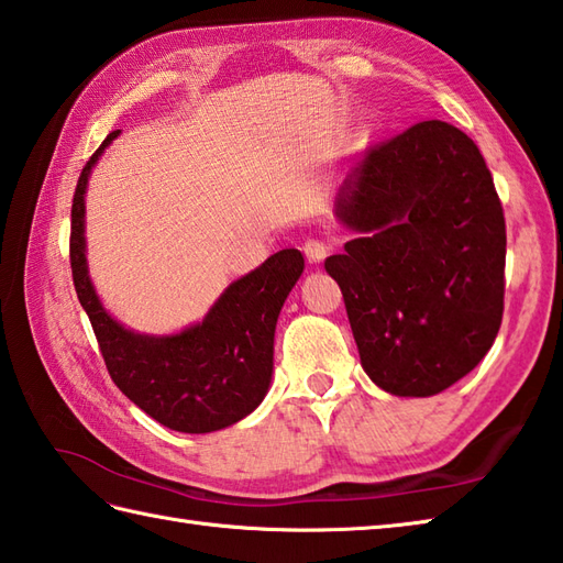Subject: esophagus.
Returning a JSON list of instances; mask_svg holds the SVG:
<instances>
[{
	"label": "esophagus",
	"mask_w": 563,
	"mask_h": 563,
	"mask_svg": "<svg viewBox=\"0 0 563 563\" xmlns=\"http://www.w3.org/2000/svg\"><path fill=\"white\" fill-rule=\"evenodd\" d=\"M302 251L309 263H321L329 256V244L324 239H317V236H309L307 242L302 244Z\"/></svg>",
	"instance_id": "34e87169"
}]
</instances>
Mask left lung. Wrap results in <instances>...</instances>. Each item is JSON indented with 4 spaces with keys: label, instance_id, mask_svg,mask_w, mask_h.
<instances>
[{
    "label": "left lung",
    "instance_id": "obj_1",
    "mask_svg": "<svg viewBox=\"0 0 563 563\" xmlns=\"http://www.w3.org/2000/svg\"><path fill=\"white\" fill-rule=\"evenodd\" d=\"M339 220L357 232L324 268L369 379L433 397L492 349L506 292V218L479 147L445 121L416 123L365 152Z\"/></svg>",
    "mask_w": 563,
    "mask_h": 563
}]
</instances>
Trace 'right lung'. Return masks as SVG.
I'll return each mask as SVG.
<instances>
[{
    "label": "right lung",
    "instance_id": "add662e5",
    "mask_svg": "<svg viewBox=\"0 0 563 563\" xmlns=\"http://www.w3.org/2000/svg\"><path fill=\"white\" fill-rule=\"evenodd\" d=\"M121 130L84 164L71 198L69 266L115 387L154 421L181 433H212L242 421L266 397L273 373V336L285 297L302 275L305 258L283 249L234 280L200 324L176 336H140L106 314L84 258V190L91 166Z\"/></svg>",
    "mask_w": 563,
    "mask_h": 563
}]
</instances>
